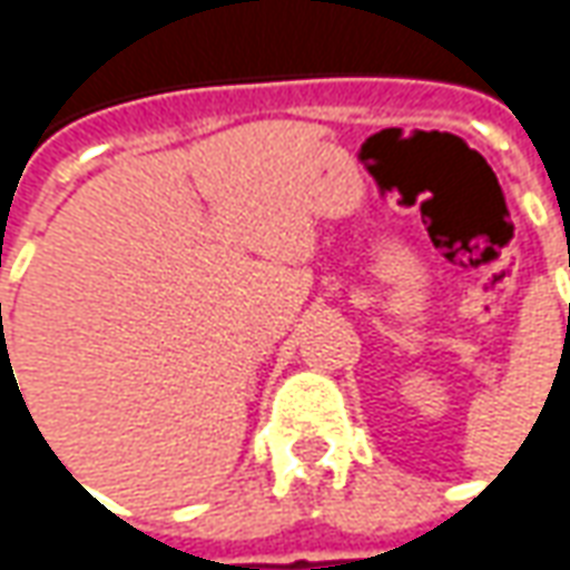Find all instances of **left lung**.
Instances as JSON below:
<instances>
[{
    "mask_svg": "<svg viewBox=\"0 0 570 570\" xmlns=\"http://www.w3.org/2000/svg\"><path fill=\"white\" fill-rule=\"evenodd\" d=\"M568 263H570V261H568Z\"/></svg>",
    "mask_w": 570,
    "mask_h": 570,
    "instance_id": "obj_1",
    "label": "left lung"
}]
</instances>
